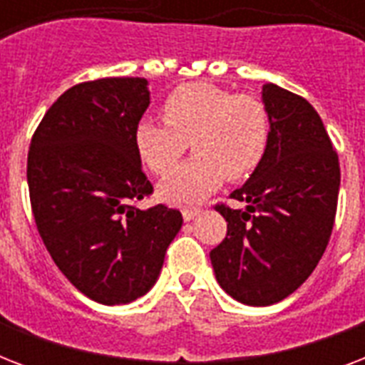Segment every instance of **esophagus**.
I'll return each mask as SVG.
<instances>
[{"label": "esophagus", "instance_id": "esophagus-1", "mask_svg": "<svg viewBox=\"0 0 365 365\" xmlns=\"http://www.w3.org/2000/svg\"><path fill=\"white\" fill-rule=\"evenodd\" d=\"M199 208H193V210H189V208H185V210H182V216L185 222H191V220H195V217L199 216Z\"/></svg>", "mask_w": 365, "mask_h": 365}]
</instances>
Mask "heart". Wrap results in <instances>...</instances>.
Returning <instances> with one entry per match:
<instances>
[{
  "instance_id": "b5f03b06",
  "label": "heart",
  "mask_w": 365,
  "mask_h": 365,
  "mask_svg": "<svg viewBox=\"0 0 365 365\" xmlns=\"http://www.w3.org/2000/svg\"><path fill=\"white\" fill-rule=\"evenodd\" d=\"M165 123L142 119L134 128V148L153 174L172 170L191 142L195 159L159 183V197L176 206L205 200L225 178L252 176L269 148L271 121L265 104L210 83L174 88L163 102Z\"/></svg>"
}]
</instances>
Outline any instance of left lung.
Returning <instances> with one entry per match:
<instances>
[{
	"label": "left lung",
	"mask_w": 365,
	"mask_h": 365,
	"mask_svg": "<svg viewBox=\"0 0 365 365\" xmlns=\"http://www.w3.org/2000/svg\"><path fill=\"white\" fill-rule=\"evenodd\" d=\"M271 138L261 165L217 205L227 235L210 252L217 284L244 305L267 307L294 294L328 246L341 170L328 132L305 98L267 83L261 93Z\"/></svg>",
	"instance_id": "1"
}]
</instances>
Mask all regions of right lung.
<instances>
[{
	"label": "right lung",
	"mask_w": 365,
	"mask_h": 365,
	"mask_svg": "<svg viewBox=\"0 0 365 365\" xmlns=\"http://www.w3.org/2000/svg\"><path fill=\"white\" fill-rule=\"evenodd\" d=\"M149 106L148 79L79 83L31 138L28 187L37 231L64 277L88 299L125 305L153 288L183 217L153 193L134 148Z\"/></svg>",
	"instance_id": "right-lung-1"
}]
</instances>
